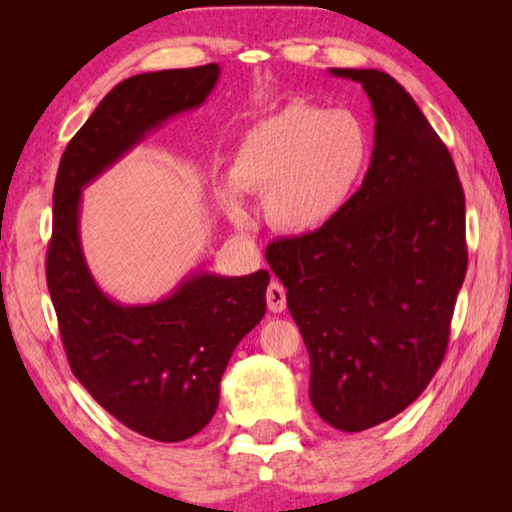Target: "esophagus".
I'll return each instance as SVG.
<instances>
[{"mask_svg":"<svg viewBox=\"0 0 512 512\" xmlns=\"http://www.w3.org/2000/svg\"><path fill=\"white\" fill-rule=\"evenodd\" d=\"M266 302H268V309L273 311V314H280L287 307V291L280 282H271L266 289Z\"/></svg>","mask_w":512,"mask_h":512,"instance_id":"esophagus-1","label":"esophagus"}]
</instances>
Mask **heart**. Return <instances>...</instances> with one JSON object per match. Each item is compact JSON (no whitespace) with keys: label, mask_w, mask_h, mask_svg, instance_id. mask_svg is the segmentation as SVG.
I'll list each match as a JSON object with an SVG mask.
<instances>
[{"label":"heart","mask_w":512,"mask_h":512,"mask_svg":"<svg viewBox=\"0 0 512 512\" xmlns=\"http://www.w3.org/2000/svg\"><path fill=\"white\" fill-rule=\"evenodd\" d=\"M368 160V133L352 112L293 101L241 137L230 185L219 192L221 205L244 228L250 212L239 192H264V214L273 228L311 235L345 210Z\"/></svg>","instance_id":"heart-1"}]
</instances>
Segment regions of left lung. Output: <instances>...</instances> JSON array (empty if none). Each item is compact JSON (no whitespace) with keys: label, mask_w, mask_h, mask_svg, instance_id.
Listing matches in <instances>:
<instances>
[{"label":"left lung","mask_w":512,"mask_h":512,"mask_svg":"<svg viewBox=\"0 0 512 512\" xmlns=\"http://www.w3.org/2000/svg\"><path fill=\"white\" fill-rule=\"evenodd\" d=\"M329 74L370 99L368 173L332 223L273 241L266 262L307 345L311 404L354 433L418 400L445 357L467 271L465 196L447 146L393 76Z\"/></svg>","instance_id":"obj_1"}]
</instances>
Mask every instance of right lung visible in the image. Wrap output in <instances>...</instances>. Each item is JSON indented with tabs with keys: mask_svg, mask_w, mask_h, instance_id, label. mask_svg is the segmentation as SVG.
<instances>
[{
	"mask_svg": "<svg viewBox=\"0 0 512 512\" xmlns=\"http://www.w3.org/2000/svg\"><path fill=\"white\" fill-rule=\"evenodd\" d=\"M221 67L146 72L115 85L67 144L54 187L47 287L76 379L128 429L160 443L201 431L219 406L239 341L266 314L271 275L187 273L169 296L121 305L103 291L81 244L83 189L183 112L201 108Z\"/></svg>",
	"mask_w": 512,
	"mask_h": 512,
	"instance_id": "1",
	"label": "right lung"
}]
</instances>
